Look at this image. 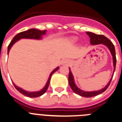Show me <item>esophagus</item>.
Here are the masks:
<instances>
[{"instance_id":"34e87169","label":"esophagus","mask_w":122,"mask_h":122,"mask_svg":"<svg viewBox=\"0 0 122 122\" xmlns=\"http://www.w3.org/2000/svg\"><path fill=\"white\" fill-rule=\"evenodd\" d=\"M64 63H67V61H64Z\"/></svg>"}]
</instances>
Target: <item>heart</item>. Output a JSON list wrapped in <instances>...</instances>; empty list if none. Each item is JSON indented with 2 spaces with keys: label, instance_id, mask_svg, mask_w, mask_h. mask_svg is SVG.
I'll use <instances>...</instances> for the list:
<instances>
[{
  "label": "heart",
  "instance_id": "b5f03b06",
  "mask_svg": "<svg viewBox=\"0 0 122 122\" xmlns=\"http://www.w3.org/2000/svg\"><path fill=\"white\" fill-rule=\"evenodd\" d=\"M71 41H72V42H73V43H74V42H76V41H77V39H76V38H73Z\"/></svg>",
  "mask_w": 122,
  "mask_h": 122
}]
</instances>
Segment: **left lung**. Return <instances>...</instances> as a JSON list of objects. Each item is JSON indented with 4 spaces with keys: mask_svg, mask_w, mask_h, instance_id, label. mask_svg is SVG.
Here are the masks:
<instances>
[{
    "mask_svg": "<svg viewBox=\"0 0 122 122\" xmlns=\"http://www.w3.org/2000/svg\"><path fill=\"white\" fill-rule=\"evenodd\" d=\"M87 34L89 35L91 40V45H99V44H104V45L108 47V48L111 52V54L113 56V66H114V71L115 70V66H116V55H115V46L113 45V44L112 43V42L108 40L107 37H105V36L102 35H96L94 33L91 32H87ZM113 76L112 77V78L110 79V81L108 83V84L104 87L102 89L99 90L97 91H92V92H85V91H82V90L79 89L76 86L74 81L73 76H72V73L71 72L70 69H69V77H68V80H69V84L71 88L72 89L74 92H75L76 94H78L79 96H82V97H94L99 95V94H101V93L104 92V91H106L107 88L108 87L109 85H110L111 81L112 79Z\"/></svg>",
    "mask_w": 122,
    "mask_h": 122,
    "instance_id": "left-lung-1",
    "label": "left lung"
}]
</instances>
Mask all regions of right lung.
<instances>
[{
    "instance_id": "right-lung-1",
    "label": "right lung",
    "mask_w": 122,
    "mask_h": 122,
    "mask_svg": "<svg viewBox=\"0 0 122 122\" xmlns=\"http://www.w3.org/2000/svg\"><path fill=\"white\" fill-rule=\"evenodd\" d=\"M46 30H40L38 29H30L27 31H22V32H20L19 33L15 35L14 36V38H13L11 42L9 44V45L8 46V54H9V52L10 50L11 47L12 46V45L15 43V42L17 41L18 40H19L21 38H30V39H37V40H39V39H41L42 35H43L46 33ZM59 69V67H56V69H54V70L52 71V72L50 74V77H49L48 80V82H47L45 86V87L42 90H41L40 91H38V92H27V91H25L24 90L21 89V88L18 87L17 86H15L14 84V86H15V89L18 91L20 92L21 94H22L24 96H26V97H40V96H42L43 94H45L46 92V91H47L48 88L49 84H50V79H51V77L52 74L55 72H56V71Z\"/></svg>"
}]
</instances>
